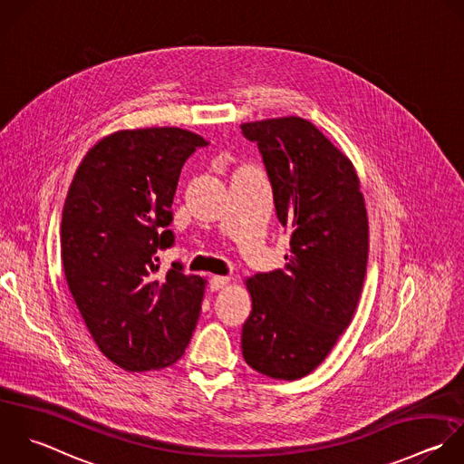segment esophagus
I'll return each instance as SVG.
<instances>
[{"label": "esophagus", "mask_w": 464, "mask_h": 464, "mask_svg": "<svg viewBox=\"0 0 464 464\" xmlns=\"http://www.w3.org/2000/svg\"><path fill=\"white\" fill-rule=\"evenodd\" d=\"M229 284V278L227 276H211V280H209V289L211 291H218V289H222L224 285H227Z\"/></svg>", "instance_id": "34e87169"}]
</instances>
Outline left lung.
Instances as JSON below:
<instances>
[{"label": "left lung", "instance_id": "8db88e82", "mask_svg": "<svg viewBox=\"0 0 464 464\" xmlns=\"http://www.w3.org/2000/svg\"><path fill=\"white\" fill-rule=\"evenodd\" d=\"M256 142L276 217L291 233L285 269L246 280L253 311L242 354L275 380L311 374L349 327L369 258V220L358 173L313 122L289 115L240 124Z\"/></svg>", "mask_w": 464, "mask_h": 464}]
</instances>
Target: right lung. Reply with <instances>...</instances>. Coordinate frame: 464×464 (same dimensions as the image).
<instances>
[{"label": "right lung", "mask_w": 464, "mask_h": 464, "mask_svg": "<svg viewBox=\"0 0 464 464\" xmlns=\"http://www.w3.org/2000/svg\"><path fill=\"white\" fill-rule=\"evenodd\" d=\"M175 128L121 130L88 150L61 220V258L73 302L99 351L128 372L159 371L184 354L206 280L179 262L159 273L173 246L168 226L186 159L206 146Z\"/></svg>", "instance_id": "right-lung-1"}]
</instances>
